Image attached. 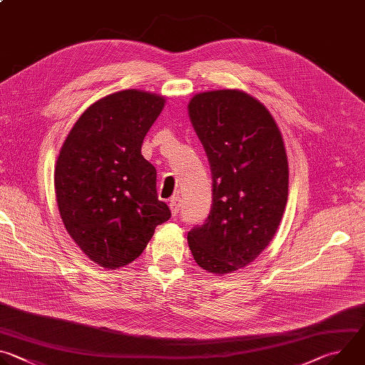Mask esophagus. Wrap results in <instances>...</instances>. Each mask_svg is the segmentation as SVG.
Wrapping results in <instances>:
<instances>
[{"instance_id": "34e87169", "label": "esophagus", "mask_w": 365, "mask_h": 365, "mask_svg": "<svg viewBox=\"0 0 365 365\" xmlns=\"http://www.w3.org/2000/svg\"><path fill=\"white\" fill-rule=\"evenodd\" d=\"M170 211H172V215L173 217H176L178 214H179V210H180V206H182V200H180V197H172L170 199Z\"/></svg>"}]
</instances>
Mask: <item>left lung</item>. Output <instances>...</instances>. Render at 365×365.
<instances>
[{"mask_svg":"<svg viewBox=\"0 0 365 365\" xmlns=\"http://www.w3.org/2000/svg\"><path fill=\"white\" fill-rule=\"evenodd\" d=\"M187 110L212 172L210 215L187 242L199 267L221 276L273 240L289 192L286 148L267 108L242 91L196 93Z\"/></svg>","mask_w":365,"mask_h":365,"instance_id":"8db88e82","label":"left lung"}]
</instances>
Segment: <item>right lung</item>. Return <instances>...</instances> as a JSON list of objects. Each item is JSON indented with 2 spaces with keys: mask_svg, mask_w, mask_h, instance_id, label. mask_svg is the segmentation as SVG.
<instances>
[{
  "mask_svg": "<svg viewBox=\"0 0 365 365\" xmlns=\"http://www.w3.org/2000/svg\"><path fill=\"white\" fill-rule=\"evenodd\" d=\"M165 102L137 89L103 96L79 117L61 148L55 189L63 225L103 269L134 262L172 215L158 197V172L141 154Z\"/></svg>",
  "mask_w": 365,
  "mask_h": 365,
  "instance_id": "right-lung-1",
  "label": "right lung"
}]
</instances>
